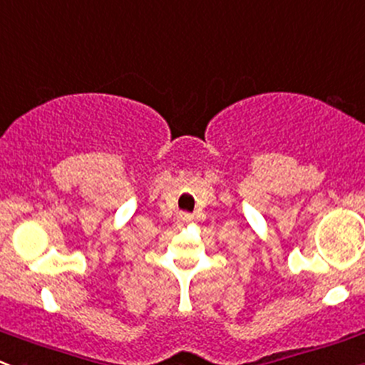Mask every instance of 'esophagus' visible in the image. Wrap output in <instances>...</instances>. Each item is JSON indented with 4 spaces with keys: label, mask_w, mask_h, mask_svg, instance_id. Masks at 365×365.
Masks as SVG:
<instances>
[{
    "label": "esophagus",
    "mask_w": 365,
    "mask_h": 365,
    "mask_svg": "<svg viewBox=\"0 0 365 365\" xmlns=\"http://www.w3.org/2000/svg\"><path fill=\"white\" fill-rule=\"evenodd\" d=\"M178 221L181 225H184V223H191V221H193V216H191V214H187V212H181L178 216Z\"/></svg>",
    "instance_id": "34e87169"
}]
</instances>
